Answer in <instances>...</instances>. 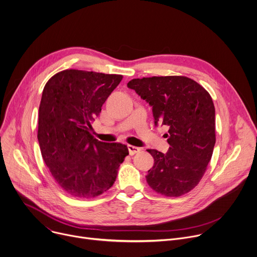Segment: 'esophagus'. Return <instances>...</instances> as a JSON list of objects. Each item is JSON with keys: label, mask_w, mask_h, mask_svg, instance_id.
I'll use <instances>...</instances> for the list:
<instances>
[{"label": "esophagus", "mask_w": 257, "mask_h": 257, "mask_svg": "<svg viewBox=\"0 0 257 257\" xmlns=\"http://www.w3.org/2000/svg\"><path fill=\"white\" fill-rule=\"evenodd\" d=\"M128 150H129L130 155H134L135 153L140 151V148L136 147V146H133V145H128Z\"/></svg>", "instance_id": "esophagus-1"}]
</instances>
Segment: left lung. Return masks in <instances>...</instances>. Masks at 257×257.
<instances>
[{
    "label": "left lung",
    "instance_id": "obj_1",
    "mask_svg": "<svg viewBox=\"0 0 257 257\" xmlns=\"http://www.w3.org/2000/svg\"><path fill=\"white\" fill-rule=\"evenodd\" d=\"M152 107L155 125L168 127L169 150L147 151L154 158L146 182L158 194L180 197L202 180L215 142V107L210 94L183 75L133 78L127 83Z\"/></svg>",
    "mask_w": 257,
    "mask_h": 257
}]
</instances>
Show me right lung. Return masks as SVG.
Here are the masks:
<instances>
[{
	"label": "right lung",
	"instance_id": "right-lung-1",
	"mask_svg": "<svg viewBox=\"0 0 257 257\" xmlns=\"http://www.w3.org/2000/svg\"><path fill=\"white\" fill-rule=\"evenodd\" d=\"M121 74L65 69L45 84L37 138L43 160L57 185L74 198L91 199L115 183L127 145L92 135V123L122 80Z\"/></svg>",
	"mask_w": 257,
	"mask_h": 257
}]
</instances>
